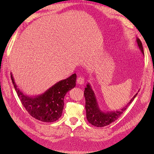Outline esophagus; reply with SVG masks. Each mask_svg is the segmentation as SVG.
Returning <instances> with one entry per match:
<instances>
[{
  "mask_svg": "<svg viewBox=\"0 0 154 154\" xmlns=\"http://www.w3.org/2000/svg\"><path fill=\"white\" fill-rule=\"evenodd\" d=\"M77 83L78 84H80V85H83L85 83V80H84V78L80 76L77 78Z\"/></svg>",
  "mask_w": 154,
  "mask_h": 154,
  "instance_id": "1",
  "label": "esophagus"
}]
</instances>
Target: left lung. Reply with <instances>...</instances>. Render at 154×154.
<instances>
[{
  "instance_id": "left-lung-1",
  "label": "left lung",
  "mask_w": 154,
  "mask_h": 154,
  "mask_svg": "<svg viewBox=\"0 0 154 154\" xmlns=\"http://www.w3.org/2000/svg\"><path fill=\"white\" fill-rule=\"evenodd\" d=\"M136 42L137 48L144 55L143 45L140 39L136 38ZM137 94V92L133 96L128 103L120 110L104 112L100 109L95 93L92 90L91 85L89 83H88L84 91L86 116L88 122L91 125L97 127H103L110 125L120 117V116L123 114V112L127 109L129 105L133 101Z\"/></svg>"
}]
</instances>
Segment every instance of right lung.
I'll return each mask as SVG.
<instances>
[{"label": "right lung", "mask_w": 154, "mask_h": 154, "mask_svg": "<svg viewBox=\"0 0 154 154\" xmlns=\"http://www.w3.org/2000/svg\"><path fill=\"white\" fill-rule=\"evenodd\" d=\"M11 78L23 106L32 117L43 122H54L61 117L64 97L67 92L76 86V74H73L55 83L43 94L31 97L26 95L17 87L11 72Z\"/></svg>", "instance_id": "obj_1"}]
</instances>
